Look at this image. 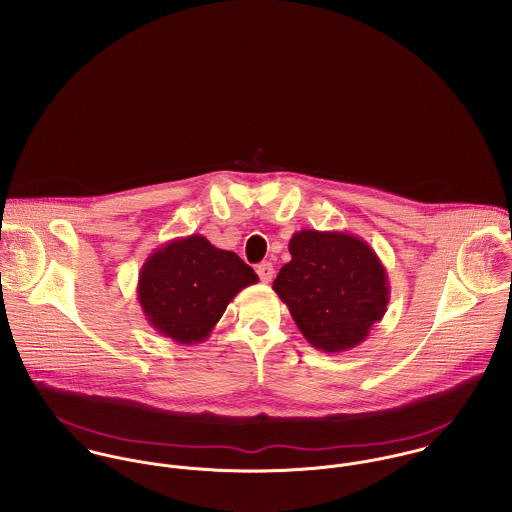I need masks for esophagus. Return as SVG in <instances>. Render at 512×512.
Returning a JSON list of instances; mask_svg holds the SVG:
<instances>
[{
    "instance_id": "esophagus-1",
    "label": "esophagus",
    "mask_w": 512,
    "mask_h": 512,
    "mask_svg": "<svg viewBox=\"0 0 512 512\" xmlns=\"http://www.w3.org/2000/svg\"><path fill=\"white\" fill-rule=\"evenodd\" d=\"M256 274L264 284H270L274 280V266L270 262H262L256 266Z\"/></svg>"
}]
</instances>
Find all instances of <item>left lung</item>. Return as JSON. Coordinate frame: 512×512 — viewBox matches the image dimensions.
I'll list each match as a JSON object with an SVG mask.
<instances>
[{"label": "left lung", "instance_id": "1", "mask_svg": "<svg viewBox=\"0 0 512 512\" xmlns=\"http://www.w3.org/2000/svg\"><path fill=\"white\" fill-rule=\"evenodd\" d=\"M292 260L272 290L288 305L307 343L325 353L361 345L390 299L386 270L363 238L339 230H299Z\"/></svg>", "mask_w": 512, "mask_h": 512}]
</instances>
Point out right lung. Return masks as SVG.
<instances>
[{
    "label": "right lung",
    "mask_w": 512,
    "mask_h": 512,
    "mask_svg": "<svg viewBox=\"0 0 512 512\" xmlns=\"http://www.w3.org/2000/svg\"><path fill=\"white\" fill-rule=\"evenodd\" d=\"M258 282L234 252L191 234L155 248L138 278L147 323L181 345L203 343L236 293Z\"/></svg>",
    "instance_id": "1"
}]
</instances>
